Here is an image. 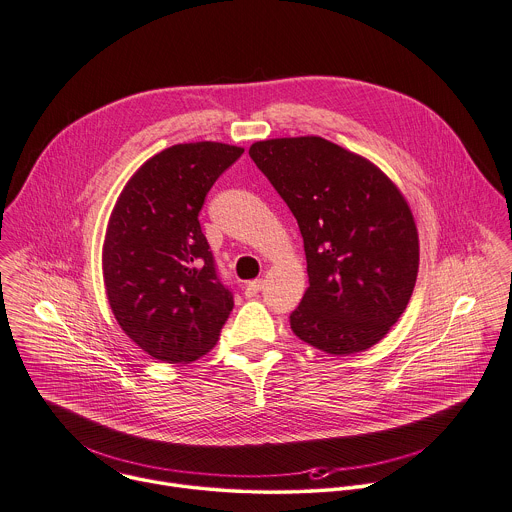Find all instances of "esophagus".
<instances>
[{
  "label": "esophagus",
  "mask_w": 512,
  "mask_h": 512,
  "mask_svg": "<svg viewBox=\"0 0 512 512\" xmlns=\"http://www.w3.org/2000/svg\"><path fill=\"white\" fill-rule=\"evenodd\" d=\"M261 287H263V281H261V279L249 281L247 287H245V295H247V297H255V295L261 291Z\"/></svg>",
  "instance_id": "esophagus-1"
}]
</instances>
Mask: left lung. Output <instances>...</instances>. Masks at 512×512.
Masks as SVG:
<instances>
[{
    "label": "left lung",
    "mask_w": 512,
    "mask_h": 512,
    "mask_svg": "<svg viewBox=\"0 0 512 512\" xmlns=\"http://www.w3.org/2000/svg\"><path fill=\"white\" fill-rule=\"evenodd\" d=\"M251 159L297 219L309 287L293 333L329 355L379 343L399 321L419 271L413 213L365 157L323 137L257 141Z\"/></svg>",
    "instance_id": "1"
}]
</instances>
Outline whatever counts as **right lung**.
Here are the masks:
<instances>
[{"label":"right lung","mask_w":512,"mask_h":512,"mask_svg":"<svg viewBox=\"0 0 512 512\" xmlns=\"http://www.w3.org/2000/svg\"><path fill=\"white\" fill-rule=\"evenodd\" d=\"M241 153L215 141L167 147L135 171L109 217V307L125 335L159 361L205 355L233 311V291L217 273L199 211Z\"/></svg>","instance_id":"right-lung-1"}]
</instances>
